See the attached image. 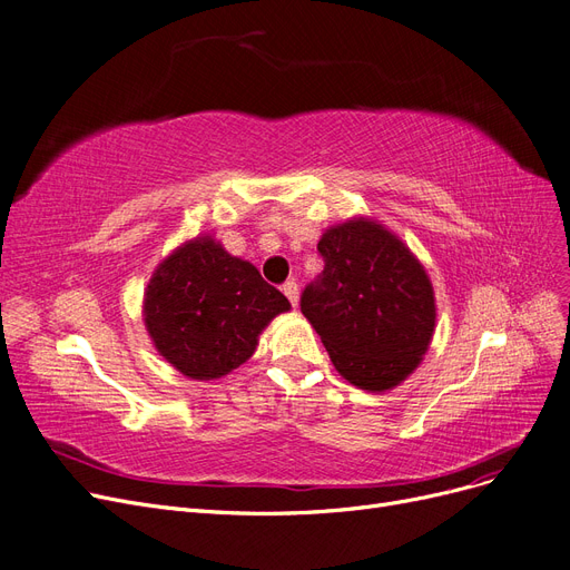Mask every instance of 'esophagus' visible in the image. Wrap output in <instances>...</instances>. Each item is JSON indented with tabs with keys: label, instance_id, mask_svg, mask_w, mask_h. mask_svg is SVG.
<instances>
[{
	"label": "esophagus",
	"instance_id": "1",
	"mask_svg": "<svg viewBox=\"0 0 570 570\" xmlns=\"http://www.w3.org/2000/svg\"><path fill=\"white\" fill-rule=\"evenodd\" d=\"M283 294H285V297L289 299V304H292V306H297V304H299V285L294 283V281H287V283L283 285Z\"/></svg>",
	"mask_w": 570,
	"mask_h": 570
}]
</instances>
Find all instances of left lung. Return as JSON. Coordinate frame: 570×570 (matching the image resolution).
<instances>
[{"mask_svg":"<svg viewBox=\"0 0 570 570\" xmlns=\"http://www.w3.org/2000/svg\"><path fill=\"white\" fill-rule=\"evenodd\" d=\"M325 268L302 292V313L336 372L383 393L412 374L435 332V292L421 262L385 226L348 219L317 243Z\"/></svg>","mask_w":570,"mask_h":570,"instance_id":"8db88e82","label":"left lung"}]
</instances>
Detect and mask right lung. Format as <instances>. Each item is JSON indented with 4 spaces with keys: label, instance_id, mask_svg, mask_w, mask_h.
Masks as SVG:
<instances>
[{
    "label": "right lung",
    "instance_id": "obj_1",
    "mask_svg": "<svg viewBox=\"0 0 570 570\" xmlns=\"http://www.w3.org/2000/svg\"><path fill=\"white\" fill-rule=\"evenodd\" d=\"M285 311V294L213 236L187 240L158 264L142 306L156 351L196 381L240 367L253 357L262 330Z\"/></svg>",
    "mask_w": 570,
    "mask_h": 570
}]
</instances>
